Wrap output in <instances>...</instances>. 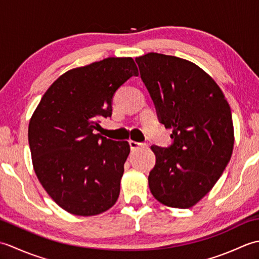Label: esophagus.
I'll use <instances>...</instances> for the list:
<instances>
[{
  "instance_id": "34e87169",
  "label": "esophagus",
  "mask_w": 259,
  "mask_h": 259,
  "mask_svg": "<svg viewBox=\"0 0 259 259\" xmlns=\"http://www.w3.org/2000/svg\"><path fill=\"white\" fill-rule=\"evenodd\" d=\"M129 146L131 148V150H135L137 149V148L140 147V146H144L142 144H140V142H137L135 140H129Z\"/></svg>"
}]
</instances>
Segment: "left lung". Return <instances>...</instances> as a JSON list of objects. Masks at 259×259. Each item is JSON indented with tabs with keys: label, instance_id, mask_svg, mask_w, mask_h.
<instances>
[{
	"label": "left lung",
	"instance_id": "left-lung-1",
	"mask_svg": "<svg viewBox=\"0 0 259 259\" xmlns=\"http://www.w3.org/2000/svg\"><path fill=\"white\" fill-rule=\"evenodd\" d=\"M160 123L171 129L167 148L151 146L156 164L148 183L168 207L190 208L221 178L234 148L230 107L221 88L195 63L147 53L136 58Z\"/></svg>",
	"mask_w": 259,
	"mask_h": 259
}]
</instances>
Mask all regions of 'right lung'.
Wrapping results in <instances>:
<instances>
[{"instance_id":"add662e5","label":"right lung","mask_w":259,"mask_h":259,"mask_svg":"<svg viewBox=\"0 0 259 259\" xmlns=\"http://www.w3.org/2000/svg\"><path fill=\"white\" fill-rule=\"evenodd\" d=\"M131 58H107L72 69L43 95L29 123L33 167L58 205L76 216H95L118 200L128 141L96 134L111 117L115 91L138 76Z\"/></svg>"}]
</instances>
